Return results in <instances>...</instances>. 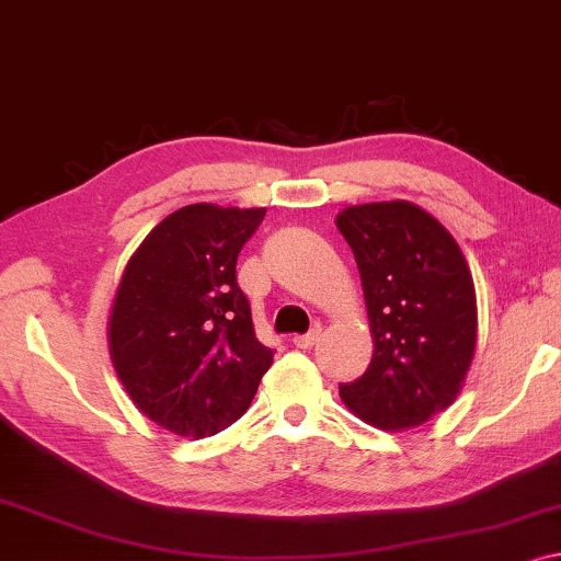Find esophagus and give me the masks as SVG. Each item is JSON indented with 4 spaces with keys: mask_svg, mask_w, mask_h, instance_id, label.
Instances as JSON below:
<instances>
[{
    "mask_svg": "<svg viewBox=\"0 0 561 561\" xmlns=\"http://www.w3.org/2000/svg\"><path fill=\"white\" fill-rule=\"evenodd\" d=\"M320 334H322V328H320V324H314V328L309 330L307 334H297V337L291 342H295V347H299V350H309L317 340H320Z\"/></svg>",
    "mask_w": 561,
    "mask_h": 561,
    "instance_id": "esophagus-1",
    "label": "esophagus"
}]
</instances>
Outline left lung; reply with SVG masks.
<instances>
[{
	"label": "left lung",
	"mask_w": 561,
	"mask_h": 561,
	"mask_svg": "<svg viewBox=\"0 0 561 561\" xmlns=\"http://www.w3.org/2000/svg\"><path fill=\"white\" fill-rule=\"evenodd\" d=\"M337 229L360 270L375 340L340 398L365 423L403 431L454 403L473 360L476 291L454 237L408 201L350 206Z\"/></svg>",
	"instance_id": "left-lung-1"
}]
</instances>
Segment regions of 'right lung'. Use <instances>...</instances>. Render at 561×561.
I'll return each mask as SVG.
<instances>
[{"label": "right lung", "mask_w": 561, "mask_h": 561, "mask_svg": "<svg viewBox=\"0 0 561 561\" xmlns=\"http://www.w3.org/2000/svg\"><path fill=\"white\" fill-rule=\"evenodd\" d=\"M266 208L183 206L125 266L111 314V357L150 421L214 436L252 405L274 350L254 334L237 259Z\"/></svg>", "instance_id": "obj_1"}]
</instances>
